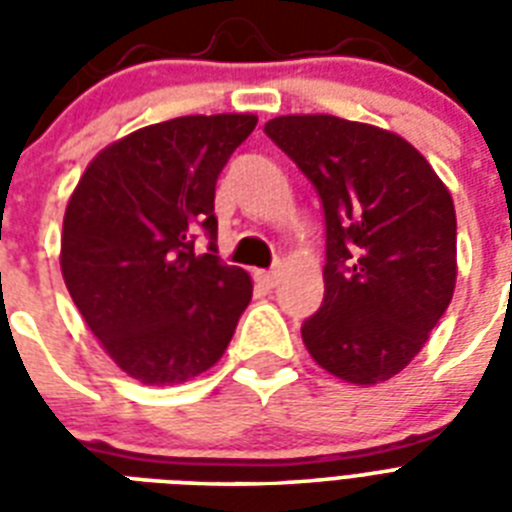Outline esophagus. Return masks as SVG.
I'll use <instances>...</instances> for the list:
<instances>
[{
  "instance_id": "esophagus-1",
  "label": "esophagus",
  "mask_w": 512,
  "mask_h": 512,
  "mask_svg": "<svg viewBox=\"0 0 512 512\" xmlns=\"http://www.w3.org/2000/svg\"><path fill=\"white\" fill-rule=\"evenodd\" d=\"M255 279L257 284H263L265 289H273L279 284V271H257Z\"/></svg>"
}]
</instances>
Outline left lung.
Instances as JSON below:
<instances>
[{"label": "left lung", "mask_w": 512, "mask_h": 512, "mask_svg": "<svg viewBox=\"0 0 512 512\" xmlns=\"http://www.w3.org/2000/svg\"><path fill=\"white\" fill-rule=\"evenodd\" d=\"M265 135L324 204V303L303 324L305 348L337 380L380 385L409 366L452 303V193L409 140L374 124L289 114Z\"/></svg>", "instance_id": "1"}]
</instances>
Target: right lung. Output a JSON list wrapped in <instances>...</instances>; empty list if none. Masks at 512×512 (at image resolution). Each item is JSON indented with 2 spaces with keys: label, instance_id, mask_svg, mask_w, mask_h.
Masks as SVG:
<instances>
[{
  "label": "right lung",
  "instance_id": "obj_1",
  "mask_svg": "<svg viewBox=\"0 0 512 512\" xmlns=\"http://www.w3.org/2000/svg\"><path fill=\"white\" fill-rule=\"evenodd\" d=\"M255 114L177 116L100 151L60 236L68 295L124 374L143 385L199 377L223 358L252 300L244 268L217 260L215 183ZM210 252H192V233Z\"/></svg>",
  "mask_w": 512,
  "mask_h": 512
}]
</instances>
